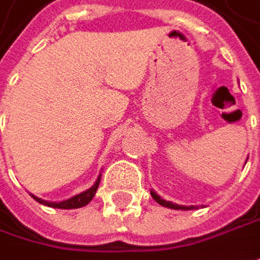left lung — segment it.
Wrapping results in <instances>:
<instances>
[{
	"label": "left lung",
	"mask_w": 260,
	"mask_h": 260,
	"mask_svg": "<svg viewBox=\"0 0 260 260\" xmlns=\"http://www.w3.org/2000/svg\"><path fill=\"white\" fill-rule=\"evenodd\" d=\"M150 194H152V198L155 199V201L158 202L159 205H162V206H167V208H171V209H181V211H188V209H194V206H181V205H177V203H173V202H167L161 199L155 191H150Z\"/></svg>",
	"instance_id": "1"
}]
</instances>
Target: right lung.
<instances>
[{"label": "right lung", "mask_w": 260, "mask_h": 260, "mask_svg": "<svg viewBox=\"0 0 260 260\" xmlns=\"http://www.w3.org/2000/svg\"><path fill=\"white\" fill-rule=\"evenodd\" d=\"M99 181H101V177H98L96 183L92 186V187L89 188V190H86L83 193H80V194H77V196H74L72 199H69V201H64V202H46L42 201V199H39V198H36V196H33L32 198L36 202H39V203H44L46 206H51V208H58V209H76V208H82V206H85L87 205L89 202L93 199V196H95V193H96L98 186H99Z\"/></svg>", "instance_id": "1"}]
</instances>
